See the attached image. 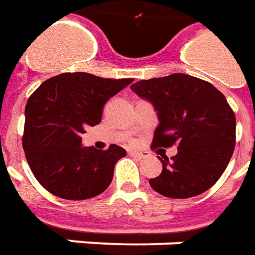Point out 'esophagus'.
I'll use <instances>...</instances> for the list:
<instances>
[{
    "label": "esophagus",
    "mask_w": 255,
    "mask_h": 255,
    "mask_svg": "<svg viewBox=\"0 0 255 255\" xmlns=\"http://www.w3.org/2000/svg\"><path fill=\"white\" fill-rule=\"evenodd\" d=\"M131 155H135V157H138V158H146V157H149V151H138V150H129L128 151Z\"/></svg>",
    "instance_id": "esophagus-1"
}]
</instances>
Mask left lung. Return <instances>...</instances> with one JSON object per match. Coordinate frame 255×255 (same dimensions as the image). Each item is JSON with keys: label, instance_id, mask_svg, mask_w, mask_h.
Listing matches in <instances>:
<instances>
[{"label": "left lung", "instance_id": "1", "mask_svg": "<svg viewBox=\"0 0 255 255\" xmlns=\"http://www.w3.org/2000/svg\"><path fill=\"white\" fill-rule=\"evenodd\" d=\"M131 90L154 106L158 117L153 149L177 146V154L158 160L154 191L168 198L197 197L224 173L235 149L236 119L213 84L186 73L139 80Z\"/></svg>", "mask_w": 255, "mask_h": 255}]
</instances>
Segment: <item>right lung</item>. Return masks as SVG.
Wrapping results in <instances>:
<instances>
[{
	"label": "right lung",
	"mask_w": 255,
	"mask_h": 255,
	"mask_svg": "<svg viewBox=\"0 0 255 255\" xmlns=\"http://www.w3.org/2000/svg\"><path fill=\"white\" fill-rule=\"evenodd\" d=\"M132 79L86 72L47 79L25 105L23 149L31 171L47 191L64 199H89L109 187L116 162L127 151L82 146L86 127L97 126L104 105Z\"/></svg>",
	"instance_id": "right-lung-1"
}]
</instances>
